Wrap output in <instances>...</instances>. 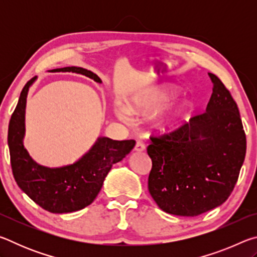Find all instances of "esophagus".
I'll list each match as a JSON object with an SVG mask.
<instances>
[{
    "instance_id": "34e87169",
    "label": "esophagus",
    "mask_w": 257,
    "mask_h": 257,
    "mask_svg": "<svg viewBox=\"0 0 257 257\" xmlns=\"http://www.w3.org/2000/svg\"><path fill=\"white\" fill-rule=\"evenodd\" d=\"M145 149H146V146H145L144 143H143L142 141H137L136 145H135V151L143 152V151H145Z\"/></svg>"
}]
</instances>
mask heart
<instances>
[{
    "label": "heart",
    "mask_w": 257,
    "mask_h": 257,
    "mask_svg": "<svg viewBox=\"0 0 257 257\" xmlns=\"http://www.w3.org/2000/svg\"><path fill=\"white\" fill-rule=\"evenodd\" d=\"M172 95L173 90L167 88V87H153V88L143 90V92L130 98L128 108L124 106H118L115 112L120 119L128 120L129 112L134 113V114H146V113L163 105L165 102H168L171 98ZM189 107V104L185 102L167 108L156 119V127L162 130L175 127L188 112Z\"/></svg>",
    "instance_id": "obj_1"
}]
</instances>
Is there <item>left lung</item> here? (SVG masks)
<instances>
[{
	"mask_svg": "<svg viewBox=\"0 0 257 257\" xmlns=\"http://www.w3.org/2000/svg\"><path fill=\"white\" fill-rule=\"evenodd\" d=\"M206 111L170 133L152 135L151 196L170 214L196 216L227 201L246 155L237 103L215 75Z\"/></svg>",
	"mask_w": 257,
	"mask_h": 257,
	"instance_id": "1",
	"label": "left lung"
}]
</instances>
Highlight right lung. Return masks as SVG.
<instances>
[{"label": "right lung", "mask_w": 257, "mask_h": 257, "mask_svg": "<svg viewBox=\"0 0 257 257\" xmlns=\"http://www.w3.org/2000/svg\"><path fill=\"white\" fill-rule=\"evenodd\" d=\"M53 71L81 73L96 82L97 75L79 67L54 69ZM32 78L21 90L18 104L9 122L8 144L12 173L20 189L42 208L51 213H70L88 206L101 190L112 165L134 149L136 142L98 138L88 153L76 163L62 168H46L30 158L23 144L25 136V108Z\"/></svg>", "instance_id": "add662e5"}]
</instances>
